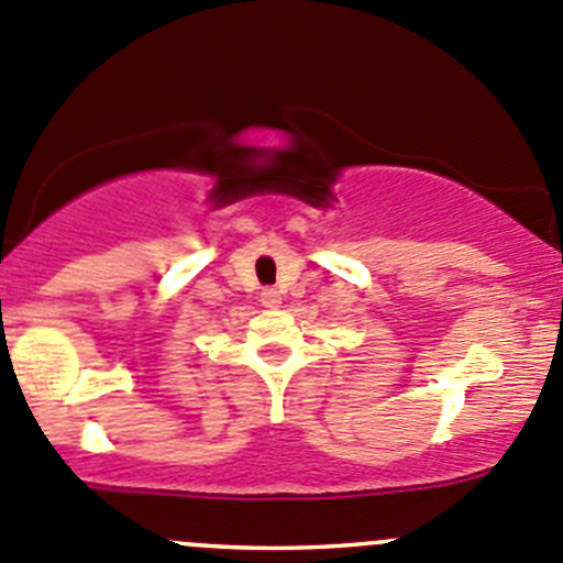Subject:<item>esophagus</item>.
<instances>
[{"mask_svg": "<svg viewBox=\"0 0 563 563\" xmlns=\"http://www.w3.org/2000/svg\"><path fill=\"white\" fill-rule=\"evenodd\" d=\"M282 303V298H279V292H276V289H263V306H268V309H274V306H279Z\"/></svg>", "mask_w": 563, "mask_h": 563, "instance_id": "obj_1", "label": "esophagus"}]
</instances>
